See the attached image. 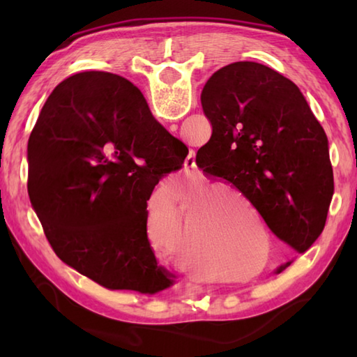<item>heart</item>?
<instances>
[{
	"mask_svg": "<svg viewBox=\"0 0 357 357\" xmlns=\"http://www.w3.org/2000/svg\"><path fill=\"white\" fill-rule=\"evenodd\" d=\"M229 192H230V193H233L234 196H236V198L241 201V204H244V202L247 201L245 195H242L241 192L234 190V188H229ZM183 241H184V244H185V245L195 244V236H193V233H192V230H190V225H187V227H185V231L183 233Z\"/></svg>",
	"mask_w": 357,
	"mask_h": 357,
	"instance_id": "heart-1",
	"label": "heart"
}]
</instances>
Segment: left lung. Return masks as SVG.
<instances>
[{"label":"left lung","mask_w":357,"mask_h":357,"mask_svg":"<svg viewBox=\"0 0 357 357\" xmlns=\"http://www.w3.org/2000/svg\"><path fill=\"white\" fill-rule=\"evenodd\" d=\"M201 104L211 138L196 164L229 181L288 248L305 253L324 230L335 181L327 135L299 87L239 61L211 75Z\"/></svg>","instance_id":"8db88e82"}]
</instances>
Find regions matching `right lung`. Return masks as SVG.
<instances>
[{
	"instance_id": "obj_1",
	"label": "right lung",
	"mask_w": 357,
	"mask_h": 357,
	"mask_svg": "<svg viewBox=\"0 0 357 357\" xmlns=\"http://www.w3.org/2000/svg\"><path fill=\"white\" fill-rule=\"evenodd\" d=\"M187 153L128 79L107 72L64 79L27 144L29 198L53 252L110 290L170 287L147 236V201Z\"/></svg>"
}]
</instances>
